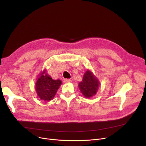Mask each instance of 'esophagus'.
Returning <instances> with one entry per match:
<instances>
[{
  "label": "esophagus",
  "instance_id": "34e87169",
  "mask_svg": "<svg viewBox=\"0 0 146 146\" xmlns=\"http://www.w3.org/2000/svg\"><path fill=\"white\" fill-rule=\"evenodd\" d=\"M70 82V79H64V82L65 83H69Z\"/></svg>",
  "mask_w": 146,
  "mask_h": 146
}]
</instances>
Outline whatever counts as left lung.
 I'll return each instance as SVG.
<instances>
[{
  "label": "left lung",
  "instance_id": "left-lung-1",
  "mask_svg": "<svg viewBox=\"0 0 146 146\" xmlns=\"http://www.w3.org/2000/svg\"><path fill=\"white\" fill-rule=\"evenodd\" d=\"M99 86V82L93 74L86 71L83 78L82 82L79 83V87L82 94L86 98H90L95 95Z\"/></svg>",
  "mask_w": 146,
  "mask_h": 146
}]
</instances>
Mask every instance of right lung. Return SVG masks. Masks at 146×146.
<instances>
[{
	"mask_svg": "<svg viewBox=\"0 0 146 146\" xmlns=\"http://www.w3.org/2000/svg\"><path fill=\"white\" fill-rule=\"evenodd\" d=\"M61 84L60 80H53L44 72L36 83V94L42 100L50 101L54 97Z\"/></svg>",
	"mask_w": 146,
	"mask_h": 146,
	"instance_id": "obj_1",
	"label": "right lung"
}]
</instances>
